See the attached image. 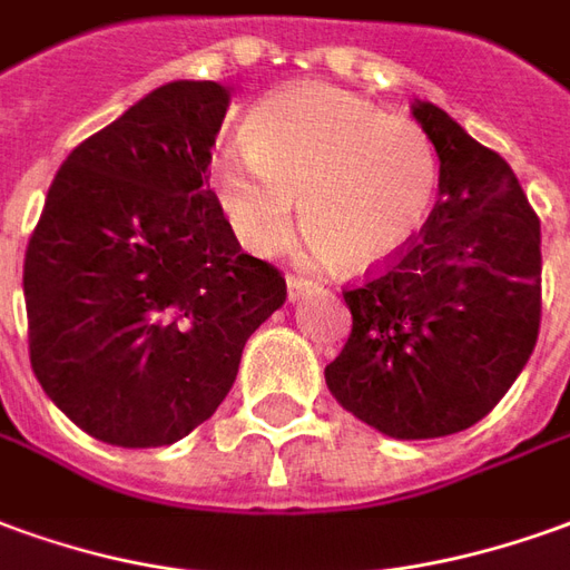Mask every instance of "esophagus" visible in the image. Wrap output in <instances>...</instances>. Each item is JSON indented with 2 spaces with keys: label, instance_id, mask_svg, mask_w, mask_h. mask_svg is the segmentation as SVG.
Listing matches in <instances>:
<instances>
[{
  "label": "esophagus",
  "instance_id": "obj_1",
  "mask_svg": "<svg viewBox=\"0 0 570 570\" xmlns=\"http://www.w3.org/2000/svg\"><path fill=\"white\" fill-rule=\"evenodd\" d=\"M308 286H312V281L289 274V277H286V298H289V302H296L298 296H305V293H308Z\"/></svg>",
  "mask_w": 570,
  "mask_h": 570
}]
</instances>
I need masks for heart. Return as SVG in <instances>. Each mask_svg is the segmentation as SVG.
I'll return each instance as SVG.
<instances>
[{"label": "heart", "mask_w": 570, "mask_h": 570, "mask_svg": "<svg viewBox=\"0 0 570 570\" xmlns=\"http://www.w3.org/2000/svg\"><path fill=\"white\" fill-rule=\"evenodd\" d=\"M213 190L253 253H277L293 234L296 197L312 253L348 272L401 256L432 216L438 154L410 119L367 98L302 82L249 114L246 141L213 154Z\"/></svg>", "instance_id": "heart-1"}]
</instances>
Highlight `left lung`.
Wrapping results in <instances>:
<instances>
[{
	"label": "left lung",
	"mask_w": 570,
	"mask_h": 570,
	"mask_svg": "<svg viewBox=\"0 0 570 570\" xmlns=\"http://www.w3.org/2000/svg\"><path fill=\"white\" fill-rule=\"evenodd\" d=\"M438 154V203L389 272L345 289L352 333L326 389L397 441L463 432L507 395L540 330V218L509 163L413 101Z\"/></svg>",
	"instance_id": "left-lung-1"
}]
</instances>
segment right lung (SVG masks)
Listing matches in <instances>:
<instances>
[{
  "label": "right lung",
  "instance_id": "obj_1",
  "mask_svg": "<svg viewBox=\"0 0 570 570\" xmlns=\"http://www.w3.org/2000/svg\"><path fill=\"white\" fill-rule=\"evenodd\" d=\"M230 91L175 79L73 147L23 258L30 364L46 395L117 448L209 420L246 340L286 298L209 190Z\"/></svg>",
  "mask_w": 570,
  "mask_h": 570
}]
</instances>
